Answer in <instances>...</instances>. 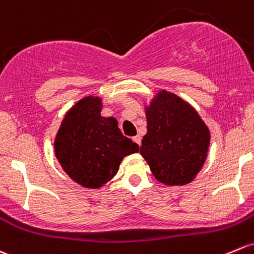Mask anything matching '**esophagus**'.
<instances>
[{
    "instance_id": "esophagus-1",
    "label": "esophagus",
    "mask_w": 254,
    "mask_h": 254,
    "mask_svg": "<svg viewBox=\"0 0 254 254\" xmlns=\"http://www.w3.org/2000/svg\"><path fill=\"white\" fill-rule=\"evenodd\" d=\"M134 141H135L136 143H137L138 146H141V136H140V135L134 136Z\"/></svg>"
}]
</instances>
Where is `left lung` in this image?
I'll return each mask as SVG.
<instances>
[{"label": "left lung", "instance_id": "obj_1", "mask_svg": "<svg viewBox=\"0 0 254 254\" xmlns=\"http://www.w3.org/2000/svg\"><path fill=\"white\" fill-rule=\"evenodd\" d=\"M147 134L140 153L157 180L185 185L201 170L209 147V130L192 107L173 93H158L148 108Z\"/></svg>", "mask_w": 254, "mask_h": 254}]
</instances>
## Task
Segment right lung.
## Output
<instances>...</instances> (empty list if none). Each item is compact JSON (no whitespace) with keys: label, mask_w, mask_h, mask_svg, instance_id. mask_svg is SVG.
Listing matches in <instances>:
<instances>
[{"label":"right lung","mask_w":254,"mask_h":254,"mask_svg":"<svg viewBox=\"0 0 254 254\" xmlns=\"http://www.w3.org/2000/svg\"><path fill=\"white\" fill-rule=\"evenodd\" d=\"M98 97L82 98L64 118L56 136L55 151L63 170L86 189H98L113 178L125 156L137 143L122 134L114 118L101 117Z\"/></svg>","instance_id":"add662e5"}]
</instances>
